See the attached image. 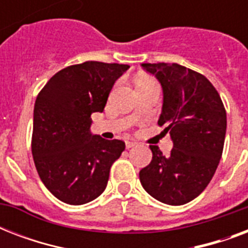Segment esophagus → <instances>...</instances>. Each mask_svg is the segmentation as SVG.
Here are the masks:
<instances>
[{
  "label": "esophagus",
  "mask_w": 248,
  "mask_h": 248,
  "mask_svg": "<svg viewBox=\"0 0 248 248\" xmlns=\"http://www.w3.org/2000/svg\"><path fill=\"white\" fill-rule=\"evenodd\" d=\"M135 145H138V143H135V141H126V148H127V149L135 147Z\"/></svg>",
  "instance_id": "esophagus-1"
}]
</instances>
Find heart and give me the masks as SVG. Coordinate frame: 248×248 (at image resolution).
I'll use <instances>...</instances> for the list:
<instances>
[{
	"mask_svg": "<svg viewBox=\"0 0 248 248\" xmlns=\"http://www.w3.org/2000/svg\"><path fill=\"white\" fill-rule=\"evenodd\" d=\"M145 82H153V81L149 78H140L139 81H138V85H139V83H145Z\"/></svg>",
	"mask_w": 248,
	"mask_h": 248,
	"instance_id": "obj_1",
	"label": "heart"
}]
</instances>
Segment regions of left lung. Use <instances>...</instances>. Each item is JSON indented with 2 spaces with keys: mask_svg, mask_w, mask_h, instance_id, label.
Wrapping results in <instances>:
<instances>
[{
  "mask_svg": "<svg viewBox=\"0 0 248 248\" xmlns=\"http://www.w3.org/2000/svg\"><path fill=\"white\" fill-rule=\"evenodd\" d=\"M163 89L158 124L170 132L173 148L163 155L149 145L153 157L140 170L143 188L159 202L185 204L211 181L223 155L227 112L219 93L203 75L180 64H141Z\"/></svg>",
  "mask_w": 248,
  "mask_h": 248,
  "instance_id": "8db88e82",
  "label": "left lung"
}]
</instances>
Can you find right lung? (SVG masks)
<instances>
[{
	"instance_id": "right-lung-1",
	"label": "right lung",
	"mask_w": 248,
	"mask_h": 248,
	"mask_svg": "<svg viewBox=\"0 0 248 248\" xmlns=\"http://www.w3.org/2000/svg\"><path fill=\"white\" fill-rule=\"evenodd\" d=\"M130 65L85 62L54 75L33 112L32 155L45 186L64 203L83 204L104 192L109 171L124 151L122 140L90 132L113 85Z\"/></svg>"
}]
</instances>
